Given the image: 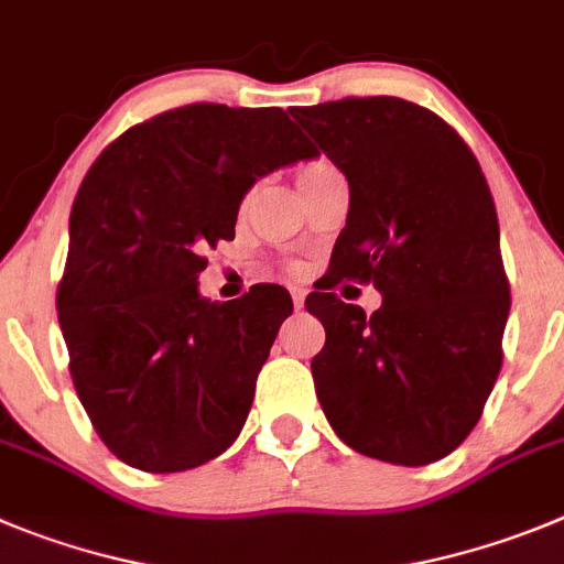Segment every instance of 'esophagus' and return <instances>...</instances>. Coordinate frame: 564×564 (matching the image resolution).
<instances>
[{"instance_id":"1","label":"esophagus","mask_w":564,"mask_h":564,"mask_svg":"<svg viewBox=\"0 0 564 564\" xmlns=\"http://www.w3.org/2000/svg\"><path fill=\"white\" fill-rule=\"evenodd\" d=\"M291 296H293V307L302 310L304 307V299H307V291L296 285V288H291Z\"/></svg>"}]
</instances>
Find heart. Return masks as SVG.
Instances as JSON below:
<instances>
[{"label":"heart","mask_w":564,"mask_h":564,"mask_svg":"<svg viewBox=\"0 0 564 564\" xmlns=\"http://www.w3.org/2000/svg\"><path fill=\"white\" fill-rule=\"evenodd\" d=\"M327 170H335L333 164L327 162V159H310V162H304L302 167H299V187H304V184H307V181H313L316 178V175H322V173H327Z\"/></svg>","instance_id":"obj_1"}]
</instances>
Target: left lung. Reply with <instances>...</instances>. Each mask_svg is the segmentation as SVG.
Wrapping results in <instances>:
<instances>
[{
	"instance_id": "left-lung-1",
	"label": "left lung",
	"mask_w": 564,
	"mask_h": 564,
	"mask_svg": "<svg viewBox=\"0 0 564 564\" xmlns=\"http://www.w3.org/2000/svg\"><path fill=\"white\" fill-rule=\"evenodd\" d=\"M349 181L327 288L304 307L324 324L313 380L324 416L369 458L422 467L453 453L498 380L509 318L492 193L464 139L400 97L293 108ZM371 281L366 317L328 288Z\"/></svg>"
}]
</instances>
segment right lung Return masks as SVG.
Returning <instances> with one entry per match:
<instances>
[{"label":"right lung","mask_w":564,"mask_h":564,"mask_svg":"<svg viewBox=\"0 0 564 564\" xmlns=\"http://www.w3.org/2000/svg\"><path fill=\"white\" fill-rule=\"evenodd\" d=\"M313 156L282 108L193 102L128 128L91 164L72 204L58 322L77 397L120 462L184 473L240 436L293 302L279 285L209 302L204 251L235 240L262 175Z\"/></svg>","instance_id":"obj_1"}]
</instances>
